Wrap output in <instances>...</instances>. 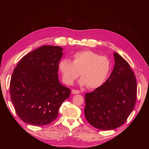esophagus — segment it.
<instances>
[{
    "label": "esophagus",
    "instance_id": "esophagus-1",
    "mask_svg": "<svg viewBox=\"0 0 149 149\" xmlns=\"http://www.w3.org/2000/svg\"><path fill=\"white\" fill-rule=\"evenodd\" d=\"M71 93H72V94H79L80 91H78V90H76V89H72Z\"/></svg>",
    "mask_w": 149,
    "mask_h": 149
}]
</instances>
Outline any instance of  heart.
<instances>
[{
    "label": "heart",
    "mask_w": 149,
    "mask_h": 149,
    "mask_svg": "<svg viewBox=\"0 0 149 149\" xmlns=\"http://www.w3.org/2000/svg\"><path fill=\"white\" fill-rule=\"evenodd\" d=\"M73 59V61L63 59L58 64L65 83L72 84L80 74L82 78L79 83L83 86L96 89L104 83L111 70L108 58L91 50H83L75 53Z\"/></svg>",
    "instance_id": "1"
}]
</instances>
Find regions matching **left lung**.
I'll list each match as a JSON object with an SVG mask.
<instances>
[{"mask_svg":"<svg viewBox=\"0 0 149 149\" xmlns=\"http://www.w3.org/2000/svg\"><path fill=\"white\" fill-rule=\"evenodd\" d=\"M114 67L101 86L85 94L84 114L88 123L101 130L123 125L133 111L137 97V81L125 59L114 53Z\"/></svg>","mask_w":149,"mask_h":149,"instance_id":"1","label":"left lung"}]
</instances>
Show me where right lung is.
Returning a JSON list of instances; mask_svg holds the SVG:
<instances>
[{
  "mask_svg": "<svg viewBox=\"0 0 149 149\" xmlns=\"http://www.w3.org/2000/svg\"><path fill=\"white\" fill-rule=\"evenodd\" d=\"M63 48L44 45L22 58L13 71L10 98L18 116L33 125L51 123L71 90L58 79Z\"/></svg>",
  "mask_w": 149,
  "mask_h": 149,
  "instance_id": "right-lung-1",
  "label": "right lung"
}]
</instances>
